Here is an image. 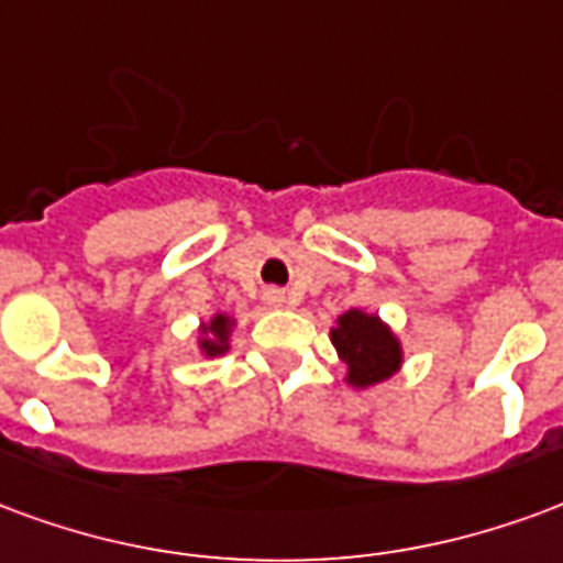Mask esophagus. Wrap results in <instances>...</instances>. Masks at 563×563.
<instances>
[{"label": "esophagus", "mask_w": 563, "mask_h": 563, "mask_svg": "<svg viewBox=\"0 0 563 563\" xmlns=\"http://www.w3.org/2000/svg\"><path fill=\"white\" fill-rule=\"evenodd\" d=\"M264 302L269 306V309H285L290 299L285 297V290H276V287H269V290L264 294Z\"/></svg>", "instance_id": "1"}]
</instances>
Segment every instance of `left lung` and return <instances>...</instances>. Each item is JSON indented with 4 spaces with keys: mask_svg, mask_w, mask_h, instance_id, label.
Instances as JSON below:
<instances>
[{
    "mask_svg": "<svg viewBox=\"0 0 563 563\" xmlns=\"http://www.w3.org/2000/svg\"><path fill=\"white\" fill-rule=\"evenodd\" d=\"M330 342L344 363V384L354 389H372L396 375L405 363L401 339L380 314L351 309L335 318Z\"/></svg>",
    "mask_w": 563,
    "mask_h": 563,
    "instance_id": "1",
    "label": "left lung"
}]
</instances>
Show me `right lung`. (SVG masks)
Segmentation results:
<instances>
[{"label": "right lung", "mask_w": 563, "mask_h": 563, "mask_svg": "<svg viewBox=\"0 0 563 563\" xmlns=\"http://www.w3.org/2000/svg\"><path fill=\"white\" fill-rule=\"evenodd\" d=\"M233 330H236V318L228 311H212L209 321H200L197 327V354L203 360L221 356L231 351Z\"/></svg>", "instance_id": "obj_1"}]
</instances>
